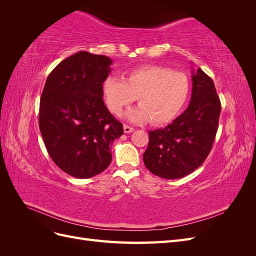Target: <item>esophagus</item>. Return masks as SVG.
Instances as JSON below:
<instances>
[{"instance_id": "34e87169", "label": "esophagus", "mask_w": 256, "mask_h": 256, "mask_svg": "<svg viewBox=\"0 0 256 256\" xmlns=\"http://www.w3.org/2000/svg\"><path fill=\"white\" fill-rule=\"evenodd\" d=\"M134 129L132 127H130L128 125H124V132L125 134H131V132H134Z\"/></svg>"}]
</instances>
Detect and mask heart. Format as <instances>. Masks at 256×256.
Wrapping results in <instances>:
<instances>
[{
	"label": "heart",
	"mask_w": 256,
	"mask_h": 256,
	"mask_svg": "<svg viewBox=\"0 0 256 256\" xmlns=\"http://www.w3.org/2000/svg\"><path fill=\"white\" fill-rule=\"evenodd\" d=\"M102 90L113 114L120 115L136 97L138 106L127 111L126 118L134 122L150 120L154 125H164L182 109L189 96L190 83L182 72L145 65L127 72L124 80L109 76L104 82Z\"/></svg>",
	"instance_id": "obj_1"
}]
</instances>
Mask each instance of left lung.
<instances>
[{"mask_svg":"<svg viewBox=\"0 0 256 256\" xmlns=\"http://www.w3.org/2000/svg\"><path fill=\"white\" fill-rule=\"evenodd\" d=\"M221 104L214 81L202 69L192 68L189 106L164 128L150 130L143 154L145 166L166 180L192 173L210 152L218 130Z\"/></svg>","mask_w":256,"mask_h":256,"instance_id":"1","label":"left lung"}]
</instances>
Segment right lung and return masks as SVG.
I'll return each instance as SVG.
<instances>
[{
	"label": "right lung",
	"instance_id": "1",
	"mask_svg": "<svg viewBox=\"0 0 256 256\" xmlns=\"http://www.w3.org/2000/svg\"><path fill=\"white\" fill-rule=\"evenodd\" d=\"M112 60L80 51L48 76L40 98V129L51 159L76 178H90L110 166V147L124 134L106 109L102 83Z\"/></svg>",
	"mask_w": 256,
	"mask_h": 256
}]
</instances>
